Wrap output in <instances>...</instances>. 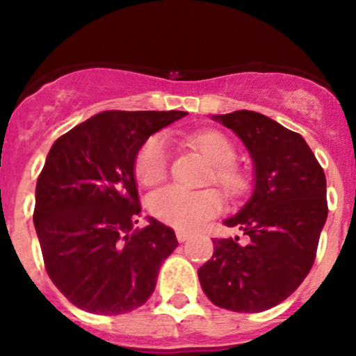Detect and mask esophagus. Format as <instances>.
Returning <instances> with one entry per match:
<instances>
[{
    "label": "esophagus",
    "mask_w": 356,
    "mask_h": 356,
    "mask_svg": "<svg viewBox=\"0 0 356 356\" xmlns=\"http://www.w3.org/2000/svg\"><path fill=\"white\" fill-rule=\"evenodd\" d=\"M191 238V234H189V232H186V231H177V239L181 243H184V241H188V239Z\"/></svg>",
    "instance_id": "1"
}]
</instances>
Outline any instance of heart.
I'll list each match as a JSON object with an SVG mask.
<instances>
[{"mask_svg":"<svg viewBox=\"0 0 356 356\" xmlns=\"http://www.w3.org/2000/svg\"><path fill=\"white\" fill-rule=\"evenodd\" d=\"M188 143L200 149L215 165V182L229 196H239L246 191L245 172L234 163L236 146L231 139L218 131H201L188 136ZM168 172V143L163 136L155 134L139 148L134 161V174L145 186L163 181ZM149 211L163 224L181 231H193L203 222L222 211V198L213 189L189 191L181 186H167L153 193L149 198Z\"/></svg>","mask_w":356,"mask_h":356,"instance_id":"obj_1","label":"heart"}]
</instances>
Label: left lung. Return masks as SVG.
Returning a JSON list of instances; mask_svg holds the SVG:
<instances>
[{
  "mask_svg": "<svg viewBox=\"0 0 356 356\" xmlns=\"http://www.w3.org/2000/svg\"><path fill=\"white\" fill-rule=\"evenodd\" d=\"M232 129L254 161V191L227 218L246 236L215 238L198 277L208 300L239 314L268 310L298 289L317 257L327 218L325 174L298 132L250 110L213 115Z\"/></svg>",
  "mask_w": 356,
  "mask_h": 356,
  "instance_id": "left-lung-1",
  "label": "left lung"
}]
</instances>
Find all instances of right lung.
Listing matches in <instances>:
<instances>
[{"instance_id":"1","label":"right lung","mask_w":356,"mask_h":356,"mask_svg":"<svg viewBox=\"0 0 356 356\" xmlns=\"http://www.w3.org/2000/svg\"><path fill=\"white\" fill-rule=\"evenodd\" d=\"M186 111L106 110L53 143L35 184L34 225L46 272L77 308L122 315L143 307L177 248L174 229L141 217L134 161L153 132Z\"/></svg>"}]
</instances>
